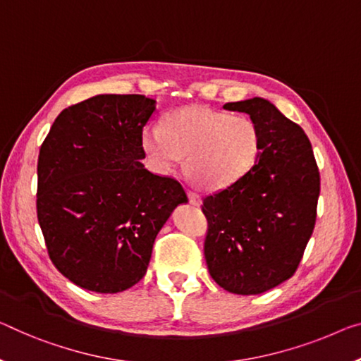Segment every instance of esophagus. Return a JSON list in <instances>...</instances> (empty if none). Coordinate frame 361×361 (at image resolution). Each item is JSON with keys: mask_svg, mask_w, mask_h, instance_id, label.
I'll return each instance as SVG.
<instances>
[{"mask_svg": "<svg viewBox=\"0 0 361 361\" xmlns=\"http://www.w3.org/2000/svg\"><path fill=\"white\" fill-rule=\"evenodd\" d=\"M187 195H188V202H190L193 207H198L200 203H202V198H200V195L197 192H193V190H188L187 192Z\"/></svg>", "mask_w": 361, "mask_h": 361, "instance_id": "1", "label": "esophagus"}]
</instances>
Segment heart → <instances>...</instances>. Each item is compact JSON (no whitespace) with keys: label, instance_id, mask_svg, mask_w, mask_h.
Segmentation results:
<instances>
[{"label":"heart","instance_id":"b5f03b06","mask_svg":"<svg viewBox=\"0 0 361 361\" xmlns=\"http://www.w3.org/2000/svg\"><path fill=\"white\" fill-rule=\"evenodd\" d=\"M142 147L157 173H173L185 157L193 182L207 190H219L242 179L257 164L262 134L248 116L185 106L166 116L164 127H143Z\"/></svg>","mask_w":361,"mask_h":361}]
</instances>
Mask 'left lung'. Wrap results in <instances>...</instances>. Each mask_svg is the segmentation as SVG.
Here are the masks:
<instances>
[{
	"label": "left lung",
	"instance_id": "8db88e82",
	"mask_svg": "<svg viewBox=\"0 0 361 361\" xmlns=\"http://www.w3.org/2000/svg\"><path fill=\"white\" fill-rule=\"evenodd\" d=\"M224 109L255 121L262 153L242 179L204 197V259L224 290L257 295L295 273L313 234L319 173L302 127L268 99L226 103Z\"/></svg>",
	"mask_w": 361,
	"mask_h": 361
}]
</instances>
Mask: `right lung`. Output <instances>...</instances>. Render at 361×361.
Instances as JSON below:
<instances>
[{"instance_id":"add662e5","label":"right lung","mask_w":361,"mask_h":361,"mask_svg":"<svg viewBox=\"0 0 361 361\" xmlns=\"http://www.w3.org/2000/svg\"><path fill=\"white\" fill-rule=\"evenodd\" d=\"M145 95H97L61 111L38 154L37 216L48 255L82 289L116 293L147 273L154 238L187 203L176 179L142 164Z\"/></svg>"}]
</instances>
